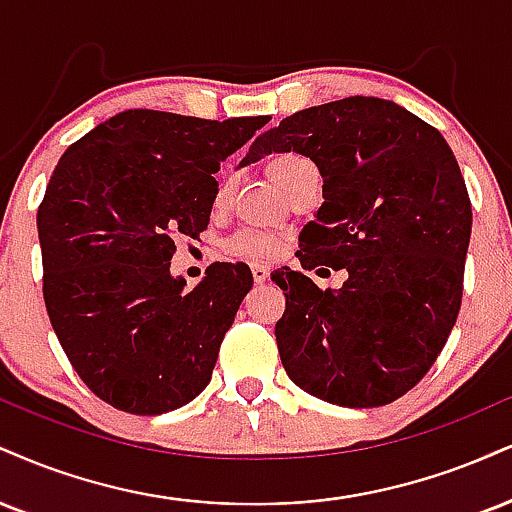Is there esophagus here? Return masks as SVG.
I'll return each instance as SVG.
<instances>
[{"instance_id": "esophagus-1", "label": "esophagus", "mask_w": 512, "mask_h": 512, "mask_svg": "<svg viewBox=\"0 0 512 512\" xmlns=\"http://www.w3.org/2000/svg\"><path fill=\"white\" fill-rule=\"evenodd\" d=\"M250 272H252V279H255V283H264V281H267V276H269L267 264H262V262H252Z\"/></svg>"}]
</instances>
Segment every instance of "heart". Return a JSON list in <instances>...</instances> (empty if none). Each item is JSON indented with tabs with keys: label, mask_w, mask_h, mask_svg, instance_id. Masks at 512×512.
I'll return each mask as SVG.
<instances>
[{
	"label": "heart",
	"mask_w": 512,
	"mask_h": 512,
	"mask_svg": "<svg viewBox=\"0 0 512 512\" xmlns=\"http://www.w3.org/2000/svg\"><path fill=\"white\" fill-rule=\"evenodd\" d=\"M312 166V162L298 152H279V155H272L267 162V171L272 176V181L279 186L283 193L291 188V183L295 181V176L300 171ZM233 181L229 176L221 178L217 193H214V207L221 209L229 202ZM229 252L233 257H243V260H264V257H274L276 252L281 250V238L274 236L269 231H257V229H243L238 231L236 236L229 240Z\"/></svg>",
	"instance_id": "obj_1"
}]
</instances>
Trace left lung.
I'll use <instances>...</instances> for the list:
<instances>
[{
    "instance_id": "1",
    "label": "left lung",
    "mask_w": 512,
    "mask_h": 512,
    "mask_svg": "<svg viewBox=\"0 0 512 512\" xmlns=\"http://www.w3.org/2000/svg\"><path fill=\"white\" fill-rule=\"evenodd\" d=\"M298 152L324 178V205L300 233L303 269H346L322 288L283 267L276 343L300 389L343 408H377L420 384L463 303L472 205L443 135L379 97L286 116L243 162Z\"/></svg>"
}]
</instances>
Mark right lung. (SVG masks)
<instances>
[{
  "label": "right lung",
  "instance_id": "add662e5",
  "mask_svg": "<svg viewBox=\"0 0 512 512\" xmlns=\"http://www.w3.org/2000/svg\"><path fill=\"white\" fill-rule=\"evenodd\" d=\"M269 116L195 119L128 109L76 140L38 207L42 295L85 386L131 415H162L209 384L252 288L214 262L195 288L169 274L178 238L207 229L219 162Z\"/></svg>",
  "mask_w": 512,
  "mask_h": 512
}]
</instances>
